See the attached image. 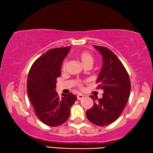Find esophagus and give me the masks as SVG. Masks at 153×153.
<instances>
[{
	"instance_id": "1",
	"label": "esophagus",
	"mask_w": 153,
	"mask_h": 153,
	"mask_svg": "<svg viewBox=\"0 0 153 153\" xmlns=\"http://www.w3.org/2000/svg\"><path fill=\"white\" fill-rule=\"evenodd\" d=\"M84 98V96L82 95V94H78L77 96V100H82L83 98Z\"/></svg>"
}]
</instances>
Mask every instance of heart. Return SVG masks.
<instances>
[{
  "instance_id": "1",
  "label": "heart",
  "mask_w": 153,
  "mask_h": 153,
  "mask_svg": "<svg viewBox=\"0 0 153 153\" xmlns=\"http://www.w3.org/2000/svg\"><path fill=\"white\" fill-rule=\"evenodd\" d=\"M77 56L78 57L80 61H82V64L86 67L88 65H92L93 62H94V57L92 55V54H90L89 52L87 51H82L80 52V53H77ZM67 65V61L65 60L64 62L63 65H62V69L65 71L66 69ZM77 86L79 88L82 87V84L81 82H77Z\"/></svg>"
}]
</instances>
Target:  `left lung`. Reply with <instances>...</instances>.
Listing matches in <instances>:
<instances>
[{
  "instance_id": "left-lung-1",
  "label": "left lung",
  "mask_w": 153,
  "mask_h": 153,
  "mask_svg": "<svg viewBox=\"0 0 153 153\" xmlns=\"http://www.w3.org/2000/svg\"><path fill=\"white\" fill-rule=\"evenodd\" d=\"M102 56V67L98 76V88L104 90L102 98L90 97L93 107L86 113L90 122L95 125H109L121 115L128 100L131 83L128 72L122 63L110 49L95 46Z\"/></svg>"
}]
</instances>
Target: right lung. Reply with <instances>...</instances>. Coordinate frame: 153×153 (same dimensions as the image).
<instances>
[{
    "label": "right lung",
    "mask_w": 153,
    "mask_h": 153,
    "mask_svg": "<svg viewBox=\"0 0 153 153\" xmlns=\"http://www.w3.org/2000/svg\"><path fill=\"white\" fill-rule=\"evenodd\" d=\"M70 48H55L46 52L33 63L28 74V97L36 115L48 126H58L65 122L77 99L72 93L62 94L63 97L59 98L55 91L62 62Z\"/></svg>",
    "instance_id": "obj_1"
}]
</instances>
